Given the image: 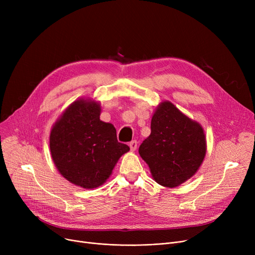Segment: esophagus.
Instances as JSON below:
<instances>
[{
	"label": "esophagus",
	"instance_id": "obj_1",
	"mask_svg": "<svg viewBox=\"0 0 255 255\" xmlns=\"http://www.w3.org/2000/svg\"><path fill=\"white\" fill-rule=\"evenodd\" d=\"M129 146H130V150L131 151H135L136 148H137V140H131L129 142Z\"/></svg>",
	"mask_w": 255,
	"mask_h": 255
}]
</instances>
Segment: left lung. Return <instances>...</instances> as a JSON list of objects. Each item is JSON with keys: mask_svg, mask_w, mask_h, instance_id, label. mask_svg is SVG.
<instances>
[{"mask_svg": "<svg viewBox=\"0 0 255 255\" xmlns=\"http://www.w3.org/2000/svg\"><path fill=\"white\" fill-rule=\"evenodd\" d=\"M207 143L203 127L172 103L160 104L152 118L151 134L139 146L154 180L173 188L190 179L202 164Z\"/></svg>", "mask_w": 255, "mask_h": 255, "instance_id": "1", "label": "left lung"}]
</instances>
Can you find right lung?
<instances>
[{"label": "right lung", "mask_w": 255, "mask_h": 255, "mask_svg": "<svg viewBox=\"0 0 255 255\" xmlns=\"http://www.w3.org/2000/svg\"><path fill=\"white\" fill-rule=\"evenodd\" d=\"M97 102L77 100L52 127L50 153L61 175L74 185L93 189L110 178L119 158L130 148L117 138L114 125L99 119Z\"/></svg>", "instance_id": "add662e5"}]
</instances>
